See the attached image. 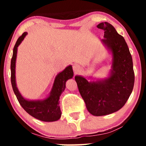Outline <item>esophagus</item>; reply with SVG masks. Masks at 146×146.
<instances>
[{
	"mask_svg": "<svg viewBox=\"0 0 146 146\" xmlns=\"http://www.w3.org/2000/svg\"><path fill=\"white\" fill-rule=\"evenodd\" d=\"M73 69L75 73H78L81 70V67L79 64H75L73 65Z\"/></svg>",
	"mask_w": 146,
	"mask_h": 146,
	"instance_id": "34e87169",
	"label": "esophagus"
}]
</instances>
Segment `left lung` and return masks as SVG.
Here are the masks:
<instances>
[{
  "label": "left lung",
  "instance_id": "8db88e82",
  "mask_svg": "<svg viewBox=\"0 0 146 146\" xmlns=\"http://www.w3.org/2000/svg\"><path fill=\"white\" fill-rule=\"evenodd\" d=\"M97 27L104 31L101 41L112 55L109 75L104 79L92 78L90 82L75 75V80L88 111L94 116H104L125 105L133 89L135 73L131 54L123 37L107 22Z\"/></svg>",
  "mask_w": 146,
  "mask_h": 146
}]
</instances>
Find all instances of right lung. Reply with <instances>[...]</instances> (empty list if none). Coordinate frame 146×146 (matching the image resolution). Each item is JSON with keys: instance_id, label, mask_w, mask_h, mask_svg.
Masks as SVG:
<instances>
[{"instance_id": "right-lung-1", "label": "right lung", "mask_w": 146, "mask_h": 146, "mask_svg": "<svg viewBox=\"0 0 146 146\" xmlns=\"http://www.w3.org/2000/svg\"><path fill=\"white\" fill-rule=\"evenodd\" d=\"M27 35V32H24L18 38L13 50V56L11 60V82L13 90L20 104L30 115L42 121H58L62 115L59 106L60 97L66 88V82L73 76L72 66L69 65L56 75L52 89L47 98L38 100H29L23 98L16 85V61L18 46Z\"/></svg>"}]
</instances>
